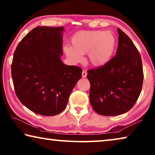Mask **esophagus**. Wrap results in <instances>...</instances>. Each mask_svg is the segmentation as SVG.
I'll return each mask as SVG.
<instances>
[{"label": "esophagus", "mask_w": 155, "mask_h": 155, "mask_svg": "<svg viewBox=\"0 0 155 155\" xmlns=\"http://www.w3.org/2000/svg\"><path fill=\"white\" fill-rule=\"evenodd\" d=\"M82 77L83 78H85V77H87V72H85V71H84V70H83V72H82Z\"/></svg>", "instance_id": "34e87169"}]
</instances>
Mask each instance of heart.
<instances>
[{
  "label": "heart",
  "instance_id": "obj_1",
  "mask_svg": "<svg viewBox=\"0 0 155 155\" xmlns=\"http://www.w3.org/2000/svg\"><path fill=\"white\" fill-rule=\"evenodd\" d=\"M71 43L72 46L65 45L63 48L68 58L74 62H81L83 54L87 53L88 63L94 67H101L112 58L117 39L112 31L87 30L76 33Z\"/></svg>",
  "mask_w": 155,
  "mask_h": 155
}]
</instances>
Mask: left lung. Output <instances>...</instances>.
Instances as JSON below:
<instances>
[{
  "mask_svg": "<svg viewBox=\"0 0 155 155\" xmlns=\"http://www.w3.org/2000/svg\"><path fill=\"white\" fill-rule=\"evenodd\" d=\"M118 33L116 55L105 65L87 70L91 105L104 116L129 111L138 99L143 85L141 55L126 34L119 28Z\"/></svg>",
  "mask_w": 155,
  "mask_h": 155,
  "instance_id": "1",
  "label": "left lung"
}]
</instances>
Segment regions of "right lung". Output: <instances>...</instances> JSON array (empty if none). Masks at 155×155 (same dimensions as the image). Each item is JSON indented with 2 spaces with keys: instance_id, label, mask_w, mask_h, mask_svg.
Masks as SVG:
<instances>
[{
  "instance_id": "add662e5",
  "label": "right lung",
  "mask_w": 155,
  "mask_h": 155,
  "mask_svg": "<svg viewBox=\"0 0 155 155\" xmlns=\"http://www.w3.org/2000/svg\"><path fill=\"white\" fill-rule=\"evenodd\" d=\"M63 27L38 26L22 39L14 53L12 77L19 101L31 111L54 116L67 106L82 69L65 65Z\"/></svg>"
}]
</instances>
